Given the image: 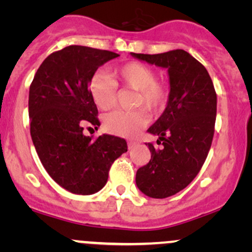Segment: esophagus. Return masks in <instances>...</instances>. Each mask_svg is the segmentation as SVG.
Returning <instances> with one entry per match:
<instances>
[{"label":"esophagus","mask_w":252,"mask_h":252,"mask_svg":"<svg viewBox=\"0 0 252 252\" xmlns=\"http://www.w3.org/2000/svg\"><path fill=\"white\" fill-rule=\"evenodd\" d=\"M135 146H136V142H135V141H129V142H128V148H129V149L134 148Z\"/></svg>","instance_id":"esophagus-1"}]
</instances>
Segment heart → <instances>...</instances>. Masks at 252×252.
Listing matches in <instances>:
<instances>
[{
  "instance_id": "obj_1",
  "label": "heart",
  "mask_w": 252,
  "mask_h": 252,
  "mask_svg": "<svg viewBox=\"0 0 252 252\" xmlns=\"http://www.w3.org/2000/svg\"><path fill=\"white\" fill-rule=\"evenodd\" d=\"M108 74L97 73L90 82V94L94 104L102 110L114 108L117 102V85L136 91L135 106H143L147 111H158L167 102L168 86L156 80V72L143 63L130 62L114 68ZM142 112L115 111L104 118L106 131L118 136H132L146 126Z\"/></svg>"
}]
</instances>
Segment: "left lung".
I'll use <instances>...</instances> for the list:
<instances>
[{
  "mask_svg": "<svg viewBox=\"0 0 252 252\" xmlns=\"http://www.w3.org/2000/svg\"><path fill=\"white\" fill-rule=\"evenodd\" d=\"M130 54L168 72L167 106L148 129L162 147L146 143L152 158L136 173L143 194L163 199L189 186L206 160L215 134L217 94L209 72L189 52Z\"/></svg>",
  "mask_w": 252,
  "mask_h": 252,
  "instance_id": "left-lung-1",
  "label": "left lung"
}]
</instances>
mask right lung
I'll use <instances>...</instances> for the list:
<instances>
[{"mask_svg":"<svg viewBox=\"0 0 252 252\" xmlns=\"http://www.w3.org/2000/svg\"><path fill=\"white\" fill-rule=\"evenodd\" d=\"M117 57L110 51L67 46L43 60L30 88L31 136L37 156L51 178L74 194L102 189L111 164L128 150L121 137L104 134L91 141L83 134L84 126H100L90 82L99 66Z\"/></svg>","mask_w":252,"mask_h":252,"instance_id":"obj_1","label":"right lung"}]
</instances>
